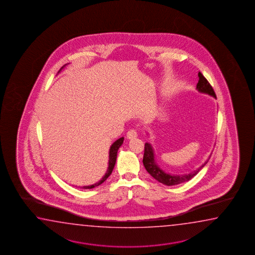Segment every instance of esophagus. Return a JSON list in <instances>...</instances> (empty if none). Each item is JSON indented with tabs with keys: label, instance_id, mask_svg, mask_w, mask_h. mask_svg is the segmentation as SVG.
Here are the masks:
<instances>
[{
	"label": "esophagus",
	"instance_id": "1",
	"mask_svg": "<svg viewBox=\"0 0 255 255\" xmlns=\"http://www.w3.org/2000/svg\"><path fill=\"white\" fill-rule=\"evenodd\" d=\"M127 136H128V138H135L137 136V132H136V130L134 129V128H132V129L128 130V132L127 133Z\"/></svg>",
	"mask_w": 255,
	"mask_h": 255
}]
</instances>
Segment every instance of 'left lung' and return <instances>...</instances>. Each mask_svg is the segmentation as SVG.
<instances>
[{"mask_svg":"<svg viewBox=\"0 0 255 255\" xmlns=\"http://www.w3.org/2000/svg\"><path fill=\"white\" fill-rule=\"evenodd\" d=\"M198 77H199V80H198V83L196 86V89L199 90L200 92L206 93V94H209V95L216 98L215 90L213 89V87L210 85L208 80L205 79L204 75L200 71L198 73ZM206 163L207 162H205L204 165L200 166L198 169L195 170L194 172L187 174V175H171L169 174H166L163 170L160 169L159 167L157 166V165L155 164L154 151H153L152 146L148 143H145V144L144 156H143L144 166H145V169L149 173L150 175H152L155 180H157L158 182L162 183L163 185L171 186V185H178V184H182V183L186 182V181H189L191 178H193L195 175H197V173L205 166V165H206Z\"/></svg>","mask_w":255,"mask_h":255,"instance_id":"1","label":"left lung"}]
</instances>
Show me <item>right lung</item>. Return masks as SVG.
Segmentation results:
<instances>
[{"label": "right lung", "instance_id": "1", "mask_svg": "<svg viewBox=\"0 0 255 255\" xmlns=\"http://www.w3.org/2000/svg\"><path fill=\"white\" fill-rule=\"evenodd\" d=\"M62 68H63V67H62ZM62 68H61V69H62ZM123 141H124V137H120L119 139L116 140L115 142L110 146L109 167H108V170H107V173H106L105 175L102 177V179L99 181L98 183L94 184V185L83 186V188H85V189H91V188H94L96 186H99V185H101V184H102L104 181H106L107 178L111 175V173H112V171H113V168H114V166H115L118 150H119V148L121 146V145L123 144Z\"/></svg>", "mask_w": 255, "mask_h": 255}]
</instances>
